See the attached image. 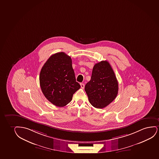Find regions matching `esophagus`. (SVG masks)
Wrapping results in <instances>:
<instances>
[{"label": "esophagus", "mask_w": 159, "mask_h": 159, "mask_svg": "<svg viewBox=\"0 0 159 159\" xmlns=\"http://www.w3.org/2000/svg\"><path fill=\"white\" fill-rule=\"evenodd\" d=\"M80 87H81V88L84 89V88L85 85L84 84H83V83H80Z\"/></svg>", "instance_id": "34e87169"}]
</instances>
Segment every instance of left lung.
<instances>
[{
  "mask_svg": "<svg viewBox=\"0 0 159 159\" xmlns=\"http://www.w3.org/2000/svg\"><path fill=\"white\" fill-rule=\"evenodd\" d=\"M93 107L102 109L113 101L118 92V82L110 64L102 61L93 68L91 80L85 86Z\"/></svg>",
  "mask_w": 159,
  "mask_h": 159,
  "instance_id": "left-lung-1",
  "label": "left lung"
}]
</instances>
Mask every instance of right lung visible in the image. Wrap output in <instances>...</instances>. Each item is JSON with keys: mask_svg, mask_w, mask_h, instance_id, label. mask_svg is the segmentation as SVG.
I'll list each match as a JSON object with an SVG mask.
<instances>
[{"mask_svg": "<svg viewBox=\"0 0 159 159\" xmlns=\"http://www.w3.org/2000/svg\"><path fill=\"white\" fill-rule=\"evenodd\" d=\"M39 80L45 97L58 107L70 102L80 88L75 79L71 58L64 52H57L48 59L41 70Z\"/></svg>", "mask_w": 159, "mask_h": 159, "instance_id": "1", "label": "right lung"}]
</instances>
